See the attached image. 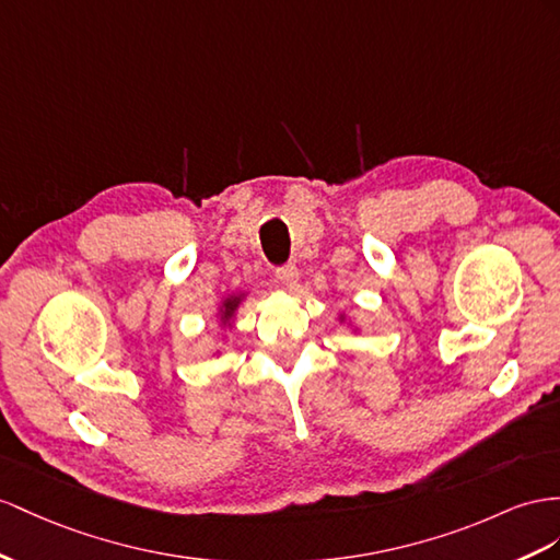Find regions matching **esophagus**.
Returning <instances> with one entry per match:
<instances>
[{"label":"esophagus","mask_w":560,"mask_h":560,"mask_svg":"<svg viewBox=\"0 0 560 560\" xmlns=\"http://www.w3.org/2000/svg\"><path fill=\"white\" fill-rule=\"evenodd\" d=\"M277 279L285 285V289H293L298 283V267L295 265H283L277 269Z\"/></svg>","instance_id":"1"}]
</instances>
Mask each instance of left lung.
Here are the masks:
<instances>
[{"instance_id":"obj_1","label":"left lung","mask_w":560,"mask_h":560,"mask_svg":"<svg viewBox=\"0 0 560 560\" xmlns=\"http://www.w3.org/2000/svg\"><path fill=\"white\" fill-rule=\"evenodd\" d=\"M340 319H342V317H340Z\"/></svg>"}]
</instances>
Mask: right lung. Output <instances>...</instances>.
<instances>
[{
	"label": "right lung",
	"instance_id": "obj_1",
	"mask_svg": "<svg viewBox=\"0 0 560 560\" xmlns=\"http://www.w3.org/2000/svg\"><path fill=\"white\" fill-rule=\"evenodd\" d=\"M241 300H243V293L241 295H229V298L222 300V307H220V322L222 324H229L234 319V312L238 310Z\"/></svg>",
	"mask_w": 560,
	"mask_h": 560
}]
</instances>
